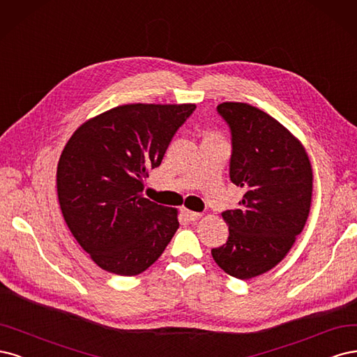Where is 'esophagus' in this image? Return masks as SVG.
<instances>
[{
	"mask_svg": "<svg viewBox=\"0 0 357 357\" xmlns=\"http://www.w3.org/2000/svg\"><path fill=\"white\" fill-rule=\"evenodd\" d=\"M182 215H183V218H185V220H188V221H197V220H200V218H202V213L190 211V209H187V208L182 209Z\"/></svg>",
	"mask_w": 357,
	"mask_h": 357,
	"instance_id": "34e87169",
	"label": "esophagus"
}]
</instances>
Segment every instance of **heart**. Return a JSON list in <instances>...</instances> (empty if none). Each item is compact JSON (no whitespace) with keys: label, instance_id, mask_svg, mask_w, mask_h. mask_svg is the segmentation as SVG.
<instances>
[{"label":"heart","instance_id":"heart-1","mask_svg":"<svg viewBox=\"0 0 357 357\" xmlns=\"http://www.w3.org/2000/svg\"><path fill=\"white\" fill-rule=\"evenodd\" d=\"M209 136H218V135H216V133H211Z\"/></svg>","mask_w":357,"mask_h":357}]
</instances>
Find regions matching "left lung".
<instances>
[{"label":"left lung","mask_w":357,"mask_h":357,"mask_svg":"<svg viewBox=\"0 0 357 357\" xmlns=\"http://www.w3.org/2000/svg\"><path fill=\"white\" fill-rule=\"evenodd\" d=\"M218 112L231 129L229 178L245 194L222 213L229 236L212 257L227 274L248 280L278 266L303 231L313 169L301 141L270 114L243 102H222Z\"/></svg>","instance_id":"left-lung-1"}]
</instances>
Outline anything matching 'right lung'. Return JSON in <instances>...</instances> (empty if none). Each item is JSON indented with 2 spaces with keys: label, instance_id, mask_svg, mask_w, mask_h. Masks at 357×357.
I'll return each mask as SVG.
<instances>
[{
  "label": "right lung",
  "instance_id": "obj_1",
  "mask_svg": "<svg viewBox=\"0 0 357 357\" xmlns=\"http://www.w3.org/2000/svg\"><path fill=\"white\" fill-rule=\"evenodd\" d=\"M195 103H128L84 121L56 172L70 231L96 266L136 275L160 258L179 228L178 209L144 197L148 170L160 166Z\"/></svg>",
  "mask_w": 357,
  "mask_h": 357
}]
</instances>
